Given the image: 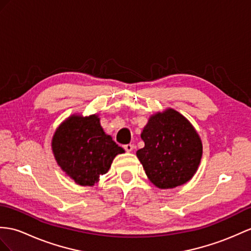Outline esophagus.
<instances>
[{
	"label": "esophagus",
	"mask_w": 251,
	"mask_h": 251,
	"mask_svg": "<svg viewBox=\"0 0 251 251\" xmlns=\"http://www.w3.org/2000/svg\"><path fill=\"white\" fill-rule=\"evenodd\" d=\"M124 148H125V150H126V151H127V152H131V151L134 149V145H132V144L125 145V146H124Z\"/></svg>",
	"instance_id": "obj_1"
}]
</instances>
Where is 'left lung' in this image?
<instances>
[{
    "instance_id": "obj_1",
    "label": "left lung",
    "mask_w": 251,
    "mask_h": 251,
    "mask_svg": "<svg viewBox=\"0 0 251 251\" xmlns=\"http://www.w3.org/2000/svg\"><path fill=\"white\" fill-rule=\"evenodd\" d=\"M140 136L145 147L136 155L155 186L173 188L193 178L202 155V144L180 113L169 108L153 115Z\"/></svg>"
}]
</instances>
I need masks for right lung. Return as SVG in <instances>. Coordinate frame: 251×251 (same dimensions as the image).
<instances>
[{
  "label": "right lung",
  "mask_w": 251,
  "mask_h": 251,
  "mask_svg": "<svg viewBox=\"0 0 251 251\" xmlns=\"http://www.w3.org/2000/svg\"><path fill=\"white\" fill-rule=\"evenodd\" d=\"M98 116H71L55 132L53 153L57 164L79 185L91 186L107 173L114 157L125 150L106 135Z\"/></svg>",
  "instance_id": "1"
}]
</instances>
